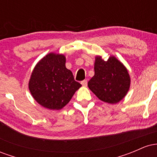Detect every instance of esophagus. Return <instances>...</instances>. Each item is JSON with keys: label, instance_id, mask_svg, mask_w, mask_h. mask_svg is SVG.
Returning a JSON list of instances; mask_svg holds the SVG:
<instances>
[{"label": "esophagus", "instance_id": "esophagus-1", "mask_svg": "<svg viewBox=\"0 0 157 157\" xmlns=\"http://www.w3.org/2000/svg\"><path fill=\"white\" fill-rule=\"evenodd\" d=\"M81 84H82V86H87V84H88V82L86 80H84L82 81H81Z\"/></svg>", "mask_w": 157, "mask_h": 157}]
</instances>
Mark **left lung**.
I'll return each mask as SVG.
<instances>
[{
  "instance_id": "left-lung-1",
  "label": "left lung",
  "mask_w": 157,
  "mask_h": 157,
  "mask_svg": "<svg viewBox=\"0 0 157 157\" xmlns=\"http://www.w3.org/2000/svg\"><path fill=\"white\" fill-rule=\"evenodd\" d=\"M130 76L124 65L113 56L108 60L97 56L94 75L88 82L92 92L102 101L114 104L125 97L130 88Z\"/></svg>"
}]
</instances>
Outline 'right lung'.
I'll return each instance as SVG.
<instances>
[{
	"label": "right lung",
	"mask_w": 157,
	"mask_h": 157,
	"mask_svg": "<svg viewBox=\"0 0 157 157\" xmlns=\"http://www.w3.org/2000/svg\"><path fill=\"white\" fill-rule=\"evenodd\" d=\"M80 87L66 67V57L55 53H49L37 63L29 82L34 99L51 110L63 109Z\"/></svg>",
	"instance_id": "1"
}]
</instances>
